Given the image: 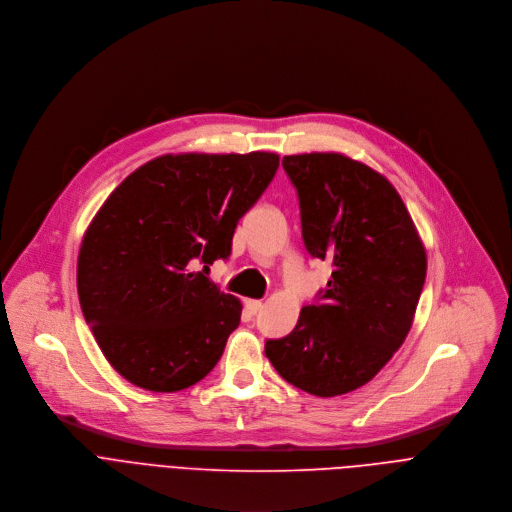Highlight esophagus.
I'll return each mask as SVG.
<instances>
[{"label":"esophagus","instance_id":"obj_1","mask_svg":"<svg viewBox=\"0 0 512 512\" xmlns=\"http://www.w3.org/2000/svg\"><path fill=\"white\" fill-rule=\"evenodd\" d=\"M260 309H262V302L260 300H246V311L250 315H256Z\"/></svg>","mask_w":512,"mask_h":512}]
</instances>
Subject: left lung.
<instances>
[{"instance_id":"8db88e82","label":"left lung","mask_w":512,"mask_h":512,"mask_svg":"<svg viewBox=\"0 0 512 512\" xmlns=\"http://www.w3.org/2000/svg\"><path fill=\"white\" fill-rule=\"evenodd\" d=\"M302 242L333 266L327 288L296 327L266 339L282 379L319 397L371 381L412 329L426 282V250L395 187L339 153L286 155Z\"/></svg>"}]
</instances>
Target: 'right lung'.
I'll use <instances>...</instances> for the list:
<instances>
[{"label": "right lung", "instance_id": "obj_1", "mask_svg": "<svg viewBox=\"0 0 512 512\" xmlns=\"http://www.w3.org/2000/svg\"><path fill=\"white\" fill-rule=\"evenodd\" d=\"M278 155H163L102 203L78 254V298L107 361L133 385L171 393L220 361L242 304L208 274Z\"/></svg>", "mask_w": 512, "mask_h": 512}]
</instances>
